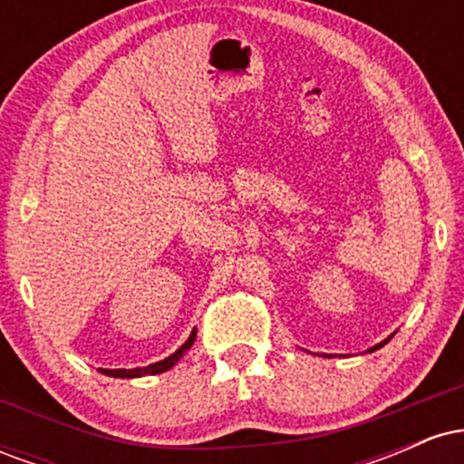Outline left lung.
Segmentation results:
<instances>
[{"label":"left lung","mask_w":464,"mask_h":464,"mask_svg":"<svg viewBox=\"0 0 464 464\" xmlns=\"http://www.w3.org/2000/svg\"><path fill=\"white\" fill-rule=\"evenodd\" d=\"M388 340H391V338H386V340H382V343L380 344H375V347H371V349H366V353H372V351H377V349H380V347H384V344L388 343ZM324 358H334V355H324Z\"/></svg>","instance_id":"8db88e82"}]
</instances>
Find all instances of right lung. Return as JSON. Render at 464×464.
Here are the masks:
<instances>
[{
	"label": "right lung",
	"instance_id": "add662e5",
	"mask_svg": "<svg viewBox=\"0 0 464 464\" xmlns=\"http://www.w3.org/2000/svg\"><path fill=\"white\" fill-rule=\"evenodd\" d=\"M194 340H196V329H191V334H189V338L185 340L183 344H180V347L174 351L172 355H168V358L165 360H159V362H154V364H148V366H140V369H98L100 372H104V375H109V377H143V375H159V372H165V371H169L172 369L174 364H177V362L183 358L185 353H188L189 351V347L191 344H194Z\"/></svg>",
	"mask_w": 464,
	"mask_h": 464
}]
</instances>
